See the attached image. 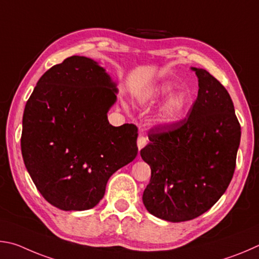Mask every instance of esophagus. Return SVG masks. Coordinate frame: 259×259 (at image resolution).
<instances>
[{
  "label": "esophagus",
  "mask_w": 259,
  "mask_h": 259,
  "mask_svg": "<svg viewBox=\"0 0 259 259\" xmlns=\"http://www.w3.org/2000/svg\"><path fill=\"white\" fill-rule=\"evenodd\" d=\"M147 142H148L147 138L143 137V135H140L139 139H138V148H139V150H141V149H142L144 146H146Z\"/></svg>",
  "instance_id": "34e87169"
}]
</instances>
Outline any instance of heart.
<instances>
[{"label":"heart","mask_w":259,"mask_h":259,"mask_svg":"<svg viewBox=\"0 0 259 259\" xmlns=\"http://www.w3.org/2000/svg\"><path fill=\"white\" fill-rule=\"evenodd\" d=\"M171 91H173V88L169 84H162L149 93V99H151L152 101H158V100L168 97ZM187 107L188 98L183 93L175 94L167 100V102L162 106L158 113L157 121L162 125H173L181 120L187 110Z\"/></svg>","instance_id":"heart-1"}]
</instances>
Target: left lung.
Instances as JSON below:
<instances>
[{
    "instance_id": "8db88e82",
    "label": "left lung",
    "mask_w": 259,
    "mask_h": 259,
    "mask_svg": "<svg viewBox=\"0 0 259 259\" xmlns=\"http://www.w3.org/2000/svg\"><path fill=\"white\" fill-rule=\"evenodd\" d=\"M192 69L199 91L190 115L151 127L140 151L151 168L144 206L168 222L196 219L219 201L233 178L241 138L228 91L207 70Z\"/></svg>"
}]
</instances>
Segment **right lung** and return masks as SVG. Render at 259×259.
<instances>
[{"label":"right lung","instance_id":"add662e5","mask_svg":"<svg viewBox=\"0 0 259 259\" xmlns=\"http://www.w3.org/2000/svg\"><path fill=\"white\" fill-rule=\"evenodd\" d=\"M116 93L102 67L72 56L44 72L26 103L22 158L40 194L59 209L97 206L109 178L138 155V127L108 121Z\"/></svg>","mask_w":259,"mask_h":259}]
</instances>
